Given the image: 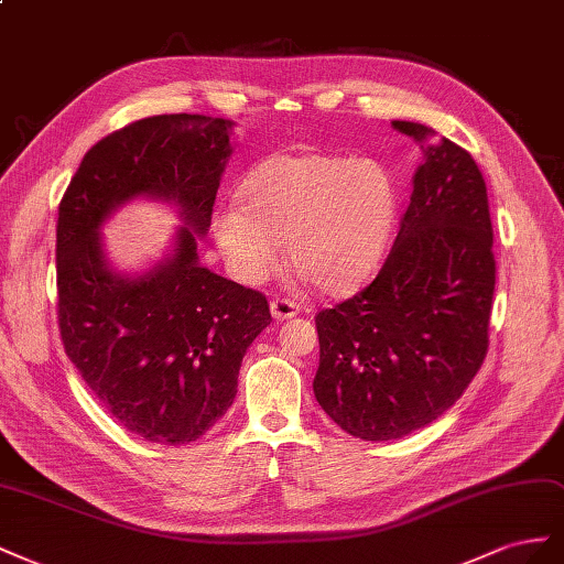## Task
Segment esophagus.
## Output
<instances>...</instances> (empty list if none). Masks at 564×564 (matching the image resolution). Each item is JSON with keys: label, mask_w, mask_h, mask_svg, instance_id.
I'll return each instance as SVG.
<instances>
[{"label": "esophagus", "mask_w": 564, "mask_h": 564, "mask_svg": "<svg viewBox=\"0 0 564 564\" xmlns=\"http://www.w3.org/2000/svg\"><path fill=\"white\" fill-rule=\"evenodd\" d=\"M300 310H302V304L291 300V297L271 300V314H273V318H281V321L283 318H293V316L300 314Z\"/></svg>", "instance_id": "obj_1"}]
</instances>
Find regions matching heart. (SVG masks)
Here are the masks:
<instances>
[{
	"mask_svg": "<svg viewBox=\"0 0 564 564\" xmlns=\"http://www.w3.org/2000/svg\"><path fill=\"white\" fill-rule=\"evenodd\" d=\"M240 203L215 210L217 248L238 281L260 283L288 260L324 293H345L388 252L399 188L380 160L337 153H283L240 182Z\"/></svg>",
	"mask_w": 564,
	"mask_h": 564,
	"instance_id": "b5f03b06",
	"label": "heart"
}]
</instances>
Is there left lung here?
<instances>
[{"mask_svg":"<svg viewBox=\"0 0 564 564\" xmlns=\"http://www.w3.org/2000/svg\"><path fill=\"white\" fill-rule=\"evenodd\" d=\"M392 127L425 158L394 246L364 291L316 314V401L366 442L406 437L456 404L487 357L496 285L473 155L425 124Z\"/></svg>","mask_w":564,"mask_h":564,"instance_id":"8db88e82","label":"left lung"}]
</instances>
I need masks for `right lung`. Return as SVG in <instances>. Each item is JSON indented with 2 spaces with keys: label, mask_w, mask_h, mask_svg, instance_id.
Returning a JSON list of instances; mask_svg holds the SVG:
<instances>
[{
  "label": "right lung",
  "mask_w": 564,
  "mask_h": 564,
  "mask_svg": "<svg viewBox=\"0 0 564 564\" xmlns=\"http://www.w3.org/2000/svg\"><path fill=\"white\" fill-rule=\"evenodd\" d=\"M229 120L153 116L85 153L58 203V330L68 359L116 421L137 437L196 442L234 404L250 343L271 324L260 291L198 264L231 155ZM137 195L174 199L187 224L172 258L137 280L102 260L98 227Z\"/></svg>",
  "instance_id": "1"
}]
</instances>
